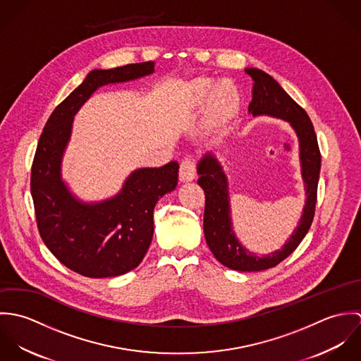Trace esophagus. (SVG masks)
<instances>
[{
	"label": "esophagus",
	"mask_w": 361,
	"mask_h": 361,
	"mask_svg": "<svg viewBox=\"0 0 361 361\" xmlns=\"http://www.w3.org/2000/svg\"><path fill=\"white\" fill-rule=\"evenodd\" d=\"M196 176V164L190 158H185L180 162L179 179L180 182H192Z\"/></svg>",
	"instance_id": "34e87169"
}]
</instances>
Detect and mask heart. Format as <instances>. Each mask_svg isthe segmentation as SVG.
I'll return each instance as SVG.
<instances>
[{
  "label": "heart",
  "instance_id": "1",
  "mask_svg": "<svg viewBox=\"0 0 361 361\" xmlns=\"http://www.w3.org/2000/svg\"><path fill=\"white\" fill-rule=\"evenodd\" d=\"M189 100L193 106H202L207 102L208 128L219 132L235 118L240 109V92L229 80L214 82L208 78H197L189 86Z\"/></svg>",
  "mask_w": 361,
  "mask_h": 361
}]
</instances>
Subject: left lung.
<instances>
[{"mask_svg": "<svg viewBox=\"0 0 361 361\" xmlns=\"http://www.w3.org/2000/svg\"><path fill=\"white\" fill-rule=\"evenodd\" d=\"M246 73L250 75L255 82L253 100L249 105V112H252L253 116L271 115L285 119L298 133L300 142L302 175L307 196L300 222L283 247L271 253V256L258 257L239 243L232 229L228 182L222 166L214 155L206 154L202 158L197 166V173L200 175L197 183L206 195L203 226L207 245L214 257L222 265L242 272H252L278 265L296 250L309 232L317 203L321 153L307 112L264 71L247 68Z\"/></svg>", "mask_w": 361, "mask_h": 361, "instance_id": "1", "label": "left lung"}]
</instances>
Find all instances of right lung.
Wrapping results in <instances>:
<instances>
[{"label": "right lung", "instance_id": "add662e5", "mask_svg": "<svg viewBox=\"0 0 361 361\" xmlns=\"http://www.w3.org/2000/svg\"><path fill=\"white\" fill-rule=\"evenodd\" d=\"M154 72V62L94 69L52 111L32 164L30 192L44 245L69 269L89 278L123 275L146 256L154 232V207L178 183L179 164L140 168L122 190L102 203L86 204L61 179V161L75 114L104 85L133 80Z\"/></svg>", "mask_w": 361, "mask_h": 361}]
</instances>
